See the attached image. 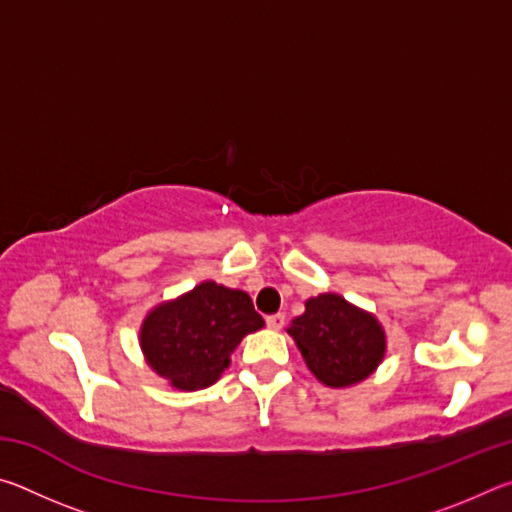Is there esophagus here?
Wrapping results in <instances>:
<instances>
[{
	"mask_svg": "<svg viewBox=\"0 0 512 512\" xmlns=\"http://www.w3.org/2000/svg\"><path fill=\"white\" fill-rule=\"evenodd\" d=\"M284 314H271V316H266V325L271 327V329H282L284 327Z\"/></svg>",
	"mask_w": 512,
	"mask_h": 512,
	"instance_id": "esophagus-1",
	"label": "esophagus"
}]
</instances>
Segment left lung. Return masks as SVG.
<instances>
[{
  "label": "left lung",
  "mask_w": 512,
  "mask_h": 512,
  "mask_svg": "<svg viewBox=\"0 0 512 512\" xmlns=\"http://www.w3.org/2000/svg\"><path fill=\"white\" fill-rule=\"evenodd\" d=\"M289 334L318 381L341 388L366 379L384 359L386 339L377 318L336 293L307 300Z\"/></svg>",
  "instance_id": "obj_1"
}]
</instances>
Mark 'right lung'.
I'll return each instance as SVG.
<instances>
[{
	"label": "right lung",
	"mask_w": 512,
	"mask_h": 512,
	"mask_svg": "<svg viewBox=\"0 0 512 512\" xmlns=\"http://www.w3.org/2000/svg\"><path fill=\"white\" fill-rule=\"evenodd\" d=\"M264 327L248 293L203 282L146 316L142 350L149 366L180 391L214 384L246 334Z\"/></svg>",
	"instance_id": "add662e5"
}]
</instances>
